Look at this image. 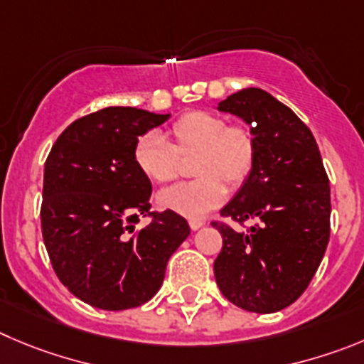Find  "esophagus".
I'll use <instances>...</instances> for the list:
<instances>
[{"instance_id": "obj_1", "label": "esophagus", "mask_w": 364, "mask_h": 364, "mask_svg": "<svg viewBox=\"0 0 364 364\" xmlns=\"http://www.w3.org/2000/svg\"><path fill=\"white\" fill-rule=\"evenodd\" d=\"M188 224H190V228H192V230H199L201 226H205V220H203V219H190Z\"/></svg>"}]
</instances>
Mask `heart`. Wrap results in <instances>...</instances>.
<instances>
[{"mask_svg":"<svg viewBox=\"0 0 364 364\" xmlns=\"http://www.w3.org/2000/svg\"><path fill=\"white\" fill-rule=\"evenodd\" d=\"M172 140L147 132L136 141L134 163L151 183L165 185L183 174L185 161L196 159V181L163 190L161 208L198 219L219 206L230 190H239L251 178L259 159L257 132L244 122L208 111H190L171 127Z\"/></svg>","mask_w":364,"mask_h":364,"instance_id":"1","label":"heart"}]
</instances>
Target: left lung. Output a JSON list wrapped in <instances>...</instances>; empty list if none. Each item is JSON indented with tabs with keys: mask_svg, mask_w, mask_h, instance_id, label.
Instances as JSON below:
<instances>
[{
	"mask_svg": "<svg viewBox=\"0 0 364 364\" xmlns=\"http://www.w3.org/2000/svg\"><path fill=\"white\" fill-rule=\"evenodd\" d=\"M219 111L257 132L251 178L212 226L223 235L213 262L220 293L250 312L269 314L296 301L311 284L331 237V185L311 129L259 87L230 95ZM251 222V227L245 223Z\"/></svg>",
	"mask_w": 364,
	"mask_h": 364,
	"instance_id": "obj_1",
	"label": "left lung"
}]
</instances>
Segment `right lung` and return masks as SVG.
<instances>
[{"label": "right lung", "instance_id": "1", "mask_svg": "<svg viewBox=\"0 0 364 364\" xmlns=\"http://www.w3.org/2000/svg\"><path fill=\"white\" fill-rule=\"evenodd\" d=\"M166 118L105 107L68 125L44 163L41 230L50 262L71 294L97 309L151 300L190 233L179 213L151 212L152 185L132 156L138 138ZM140 215L151 223L138 230Z\"/></svg>", "mask_w": 364, "mask_h": 364}]
</instances>
